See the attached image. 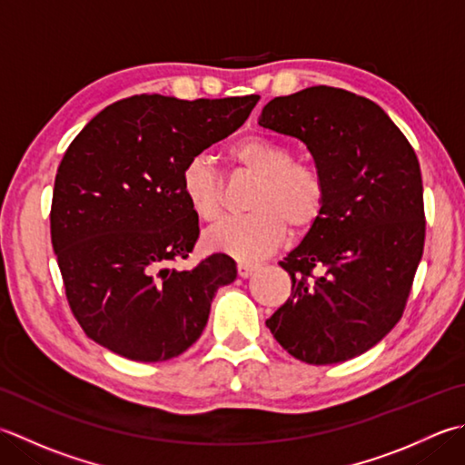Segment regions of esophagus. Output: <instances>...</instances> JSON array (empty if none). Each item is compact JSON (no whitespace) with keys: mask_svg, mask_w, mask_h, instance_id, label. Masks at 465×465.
<instances>
[{"mask_svg":"<svg viewBox=\"0 0 465 465\" xmlns=\"http://www.w3.org/2000/svg\"><path fill=\"white\" fill-rule=\"evenodd\" d=\"M256 270H258L256 263H248V262H240V263H238V274H240L242 278H250Z\"/></svg>","mask_w":465,"mask_h":465,"instance_id":"34e87169","label":"esophagus"}]
</instances>
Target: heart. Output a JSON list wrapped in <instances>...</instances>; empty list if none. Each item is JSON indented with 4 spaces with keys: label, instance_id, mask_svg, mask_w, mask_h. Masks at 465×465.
I'll list each match as a JSON object with an SVG mask.
<instances>
[{
    "label": "heart",
    "instance_id": "1",
    "mask_svg": "<svg viewBox=\"0 0 465 465\" xmlns=\"http://www.w3.org/2000/svg\"><path fill=\"white\" fill-rule=\"evenodd\" d=\"M230 159L256 177L248 199L252 213L207 230V250L256 262L284 242L288 227L304 233L322 217L329 199L322 171L314 163L294 159L286 143L263 134L245 136L230 149ZM181 193L199 220L213 222L222 215V179L203 154L191 157L181 169Z\"/></svg>",
    "mask_w": 465,
    "mask_h": 465
}]
</instances>
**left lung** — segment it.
<instances>
[{"mask_svg":"<svg viewBox=\"0 0 465 465\" xmlns=\"http://www.w3.org/2000/svg\"><path fill=\"white\" fill-rule=\"evenodd\" d=\"M258 124L302 141L329 187L322 217L280 262L292 294L266 326L308 365L359 357L403 316L423 256L417 154L383 108L342 88L278 96Z\"/></svg>","mask_w":465,"mask_h":465,"instance_id":"left-lung-1","label":"left lung"}]
</instances>
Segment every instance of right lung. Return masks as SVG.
<instances>
[{"label":"right lung","instance_id":"add662e5","mask_svg":"<svg viewBox=\"0 0 465 465\" xmlns=\"http://www.w3.org/2000/svg\"><path fill=\"white\" fill-rule=\"evenodd\" d=\"M260 96H131L70 143L54 181L50 233L70 311L88 339L139 362L179 357L202 336L217 288L238 276L213 253L193 270L199 220L181 169L240 129Z\"/></svg>","mask_w":465,"mask_h":465}]
</instances>
